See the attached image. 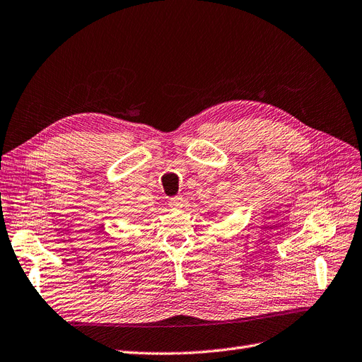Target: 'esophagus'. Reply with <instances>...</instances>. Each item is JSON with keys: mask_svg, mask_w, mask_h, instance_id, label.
Masks as SVG:
<instances>
[{"mask_svg": "<svg viewBox=\"0 0 362 362\" xmlns=\"http://www.w3.org/2000/svg\"><path fill=\"white\" fill-rule=\"evenodd\" d=\"M169 206L172 209H175V211L181 209L182 208V197H172V199H169Z\"/></svg>", "mask_w": 362, "mask_h": 362, "instance_id": "esophagus-1", "label": "esophagus"}]
</instances>
